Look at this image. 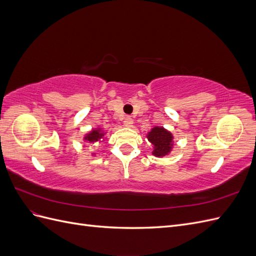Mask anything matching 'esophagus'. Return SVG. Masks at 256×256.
Listing matches in <instances>:
<instances>
[{
	"mask_svg": "<svg viewBox=\"0 0 256 256\" xmlns=\"http://www.w3.org/2000/svg\"><path fill=\"white\" fill-rule=\"evenodd\" d=\"M124 125H125L126 127H132L134 125V120L130 118V116H126L125 118V120H124Z\"/></svg>",
	"mask_w": 256,
	"mask_h": 256,
	"instance_id": "1",
	"label": "esophagus"
}]
</instances>
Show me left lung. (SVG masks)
Returning a JSON list of instances; mask_svg holds the SVG:
<instances>
[{
  "label": "left lung",
  "instance_id": "obj_1",
  "mask_svg": "<svg viewBox=\"0 0 256 256\" xmlns=\"http://www.w3.org/2000/svg\"><path fill=\"white\" fill-rule=\"evenodd\" d=\"M147 140L152 146V154L154 157L162 158L172 152L174 146L173 134L164 127H154L146 136Z\"/></svg>",
  "mask_w": 256,
  "mask_h": 256
}]
</instances>
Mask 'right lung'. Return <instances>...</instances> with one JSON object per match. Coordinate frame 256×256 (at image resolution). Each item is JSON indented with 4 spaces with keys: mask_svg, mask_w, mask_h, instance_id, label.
Returning a JSON list of instances; mask_svg holds the SVG:
<instances>
[{
    "mask_svg": "<svg viewBox=\"0 0 256 256\" xmlns=\"http://www.w3.org/2000/svg\"><path fill=\"white\" fill-rule=\"evenodd\" d=\"M104 134H106V132L104 131H102V128H96V129L90 130L88 134H85L83 140L90 143V144H95L97 142H102V140H104Z\"/></svg>",
    "mask_w": 256,
    "mask_h": 256,
    "instance_id": "right-lung-1",
    "label": "right lung"
}]
</instances>
